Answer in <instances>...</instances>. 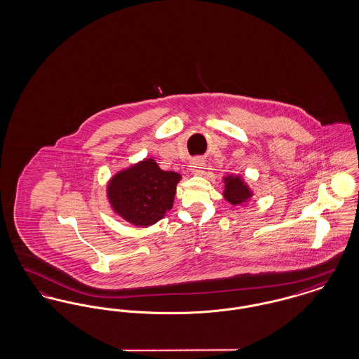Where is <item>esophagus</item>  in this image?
I'll return each instance as SVG.
<instances>
[{"label": "esophagus", "mask_w": 359, "mask_h": 359, "mask_svg": "<svg viewBox=\"0 0 359 359\" xmlns=\"http://www.w3.org/2000/svg\"><path fill=\"white\" fill-rule=\"evenodd\" d=\"M205 160H203V158H201V157H195V158H192V160H191V163H189L191 172H192V173H195V175H202L203 171H205Z\"/></svg>", "instance_id": "esophagus-1"}]
</instances>
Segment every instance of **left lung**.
<instances>
[{
  "instance_id": "left-lung-1",
  "label": "left lung",
  "mask_w": 359,
  "mask_h": 359,
  "mask_svg": "<svg viewBox=\"0 0 359 359\" xmlns=\"http://www.w3.org/2000/svg\"><path fill=\"white\" fill-rule=\"evenodd\" d=\"M224 183L226 184H224L223 195L231 205H241L252 196V192L238 176L237 177L229 176L224 179Z\"/></svg>"
}]
</instances>
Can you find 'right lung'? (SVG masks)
I'll return each instance as SVG.
<instances>
[{
  "label": "right lung",
  "mask_w": 359,
  "mask_h": 359,
  "mask_svg": "<svg viewBox=\"0 0 359 359\" xmlns=\"http://www.w3.org/2000/svg\"><path fill=\"white\" fill-rule=\"evenodd\" d=\"M179 180V173L161 171L154 160L147 158L117 173L109 183L107 196L125 221L149 226L171 210Z\"/></svg>",
  "instance_id": "1"
}]
</instances>
